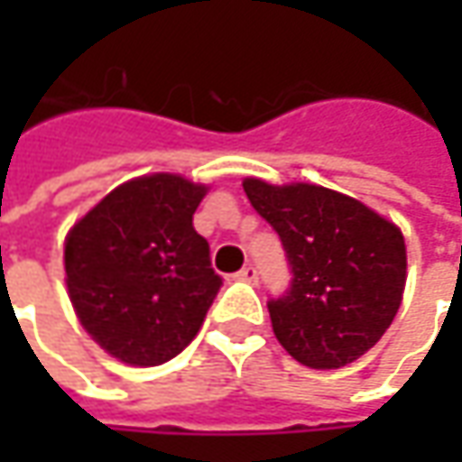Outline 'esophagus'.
Listing matches in <instances>:
<instances>
[{
  "label": "esophagus",
  "instance_id": "obj_1",
  "mask_svg": "<svg viewBox=\"0 0 462 462\" xmlns=\"http://www.w3.org/2000/svg\"><path fill=\"white\" fill-rule=\"evenodd\" d=\"M236 277H239L241 282H252V285H257L259 282V273L254 264H246L244 270H239V273H236Z\"/></svg>",
  "mask_w": 462,
  "mask_h": 462
}]
</instances>
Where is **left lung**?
<instances>
[{"instance_id": "8db88e82", "label": "left lung", "mask_w": 462, "mask_h": 462, "mask_svg": "<svg viewBox=\"0 0 462 462\" xmlns=\"http://www.w3.org/2000/svg\"><path fill=\"white\" fill-rule=\"evenodd\" d=\"M244 192L277 231L293 273L288 293L267 300L277 342L316 370L363 357L401 306L406 244L399 228L327 187L246 177Z\"/></svg>"}]
</instances>
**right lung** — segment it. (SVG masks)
Returning a JSON list of instances; mask_svg holds the SVG:
<instances>
[{
  "instance_id": "1",
  "label": "right lung",
  "mask_w": 462,
  "mask_h": 462,
  "mask_svg": "<svg viewBox=\"0 0 462 462\" xmlns=\"http://www.w3.org/2000/svg\"><path fill=\"white\" fill-rule=\"evenodd\" d=\"M208 187L149 174L116 187L66 236V288L81 327L128 365H162L200 331L223 280L192 216Z\"/></svg>"
}]
</instances>
